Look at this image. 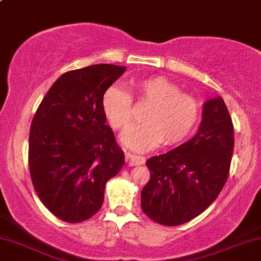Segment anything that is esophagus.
I'll return each mask as SVG.
<instances>
[{
  "instance_id": "obj_1",
  "label": "esophagus",
  "mask_w": 261,
  "mask_h": 261,
  "mask_svg": "<svg viewBox=\"0 0 261 261\" xmlns=\"http://www.w3.org/2000/svg\"><path fill=\"white\" fill-rule=\"evenodd\" d=\"M125 161L129 166H140L145 163V157L134 155V153H127L125 155Z\"/></svg>"
}]
</instances>
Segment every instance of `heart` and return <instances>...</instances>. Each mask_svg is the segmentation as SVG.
I'll return each mask as SVG.
<instances>
[{
    "label": "heart",
    "instance_id": "heart-1",
    "mask_svg": "<svg viewBox=\"0 0 261 261\" xmlns=\"http://www.w3.org/2000/svg\"><path fill=\"white\" fill-rule=\"evenodd\" d=\"M129 91L138 100L149 104V108L141 117L143 123L130 125L121 136V143L128 149L144 152L162 141L166 145H174L185 140L197 124V99L182 93L166 77L133 79ZM101 109L114 129L123 130L133 120L130 95L117 87H111L104 93Z\"/></svg>",
    "mask_w": 261,
    "mask_h": 261
}]
</instances>
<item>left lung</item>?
Listing matches in <instances>:
<instances>
[{
	"mask_svg": "<svg viewBox=\"0 0 261 261\" xmlns=\"http://www.w3.org/2000/svg\"><path fill=\"white\" fill-rule=\"evenodd\" d=\"M233 152V125L221 96L203 104L198 132L189 141L146 161L149 182L141 190V209L166 226L192 220L223 190Z\"/></svg>",
	"mask_w": 261,
	"mask_h": 261,
	"instance_id": "1",
	"label": "left lung"
}]
</instances>
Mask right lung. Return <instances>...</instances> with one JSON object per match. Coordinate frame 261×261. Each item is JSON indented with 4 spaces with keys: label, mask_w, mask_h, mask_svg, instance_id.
<instances>
[{
    "label": "right lung",
    "mask_w": 261,
    "mask_h": 261,
    "mask_svg": "<svg viewBox=\"0 0 261 261\" xmlns=\"http://www.w3.org/2000/svg\"><path fill=\"white\" fill-rule=\"evenodd\" d=\"M125 66L98 64L63 73L38 106L29 137V169L35 191L66 223L93 217L105 185L124 165L123 151L106 124L104 93Z\"/></svg>",
    "instance_id": "1"
}]
</instances>
